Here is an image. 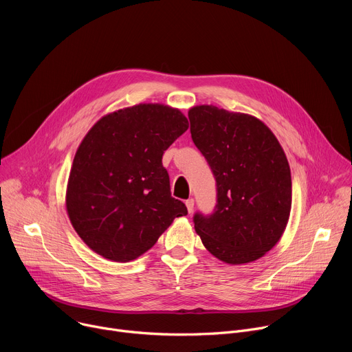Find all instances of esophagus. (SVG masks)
<instances>
[{
    "label": "esophagus",
    "mask_w": 352,
    "mask_h": 352,
    "mask_svg": "<svg viewBox=\"0 0 352 352\" xmlns=\"http://www.w3.org/2000/svg\"><path fill=\"white\" fill-rule=\"evenodd\" d=\"M185 205H186L188 212L192 213V212H193V208H195V200H193V199H188L186 202H185Z\"/></svg>",
    "instance_id": "esophagus-1"
}]
</instances>
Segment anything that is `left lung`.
I'll return each instance as SVG.
<instances>
[{
    "instance_id": "1",
    "label": "left lung",
    "mask_w": 352,
    "mask_h": 352,
    "mask_svg": "<svg viewBox=\"0 0 352 352\" xmlns=\"http://www.w3.org/2000/svg\"><path fill=\"white\" fill-rule=\"evenodd\" d=\"M195 146L217 186L210 216L195 230L209 252L230 265L262 258L280 241L291 212V171L274 133L256 117L216 106L188 111Z\"/></svg>"
}]
</instances>
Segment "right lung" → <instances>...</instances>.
<instances>
[{
	"mask_svg": "<svg viewBox=\"0 0 352 352\" xmlns=\"http://www.w3.org/2000/svg\"><path fill=\"white\" fill-rule=\"evenodd\" d=\"M189 124L177 109L136 104L100 118L80 142L65 205L82 241L100 256L131 262L152 248L186 206L170 192L162 159Z\"/></svg>",
	"mask_w": 352,
	"mask_h": 352,
	"instance_id": "obj_1",
	"label": "right lung"
}]
</instances>
